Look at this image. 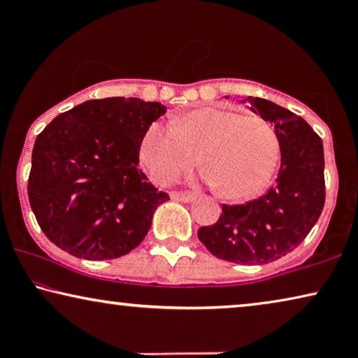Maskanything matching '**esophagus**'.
Wrapping results in <instances>:
<instances>
[{
    "instance_id": "34e87169",
    "label": "esophagus",
    "mask_w": 358,
    "mask_h": 358,
    "mask_svg": "<svg viewBox=\"0 0 358 358\" xmlns=\"http://www.w3.org/2000/svg\"><path fill=\"white\" fill-rule=\"evenodd\" d=\"M171 199L179 200V202H190V200L195 199V195L187 192H171Z\"/></svg>"
}]
</instances>
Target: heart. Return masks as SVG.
<instances>
[{
    "mask_svg": "<svg viewBox=\"0 0 358 358\" xmlns=\"http://www.w3.org/2000/svg\"><path fill=\"white\" fill-rule=\"evenodd\" d=\"M278 156L280 141L271 122L222 107L194 109L173 125L153 122L140 143V159L156 184L174 182L200 159L205 180L228 199L261 192Z\"/></svg>",
    "mask_w": 358,
    "mask_h": 358,
    "instance_id": "1",
    "label": "heart"
}]
</instances>
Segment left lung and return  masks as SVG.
Segmentation results:
<instances>
[{
  "label": "left lung",
  "instance_id": "1",
  "mask_svg": "<svg viewBox=\"0 0 358 358\" xmlns=\"http://www.w3.org/2000/svg\"><path fill=\"white\" fill-rule=\"evenodd\" d=\"M251 110L275 127L280 169L275 184L246 203H223L217 223L197 236L215 257L243 266L277 261L305 241L326 200L324 150L306 120L261 97Z\"/></svg>",
  "mask_w": 358,
  "mask_h": 358
}]
</instances>
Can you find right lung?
<instances>
[{"mask_svg": "<svg viewBox=\"0 0 358 358\" xmlns=\"http://www.w3.org/2000/svg\"><path fill=\"white\" fill-rule=\"evenodd\" d=\"M166 112L136 97L92 99L37 135L27 195L38 227L71 256L104 261L143 241L169 195L138 169L145 130Z\"/></svg>", "mask_w": 358, "mask_h": 358, "instance_id": "1", "label": "right lung"}]
</instances>
